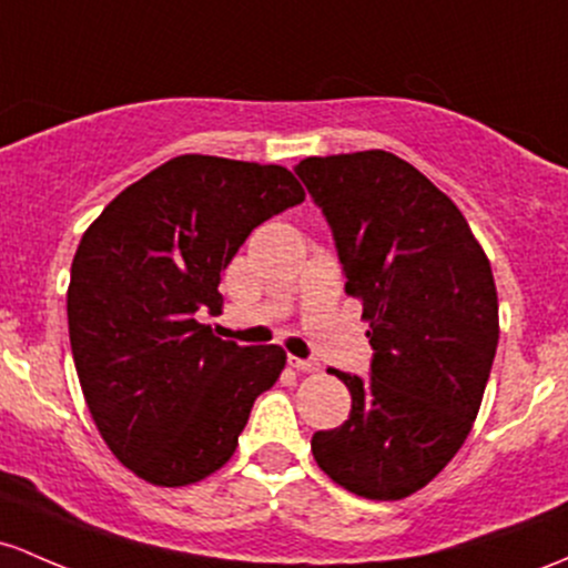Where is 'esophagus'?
Wrapping results in <instances>:
<instances>
[{
	"label": "esophagus",
	"instance_id": "obj_1",
	"mask_svg": "<svg viewBox=\"0 0 568 568\" xmlns=\"http://www.w3.org/2000/svg\"><path fill=\"white\" fill-rule=\"evenodd\" d=\"M288 364L294 366V369H298V372H317V369H321V364H317V361L296 358V355H288Z\"/></svg>",
	"mask_w": 568,
	"mask_h": 568
}]
</instances>
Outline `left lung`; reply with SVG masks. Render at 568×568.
Here are the masks:
<instances>
[{
	"label": "left lung",
	"mask_w": 568,
	"mask_h": 568,
	"mask_svg": "<svg viewBox=\"0 0 568 568\" xmlns=\"http://www.w3.org/2000/svg\"><path fill=\"white\" fill-rule=\"evenodd\" d=\"M296 174L375 351L366 379L332 369L353 407L315 432L313 456L351 494L398 501L450 464L479 413L498 345L490 261L453 199L394 153L310 155Z\"/></svg>",
	"instance_id": "left-lung-1"
}]
</instances>
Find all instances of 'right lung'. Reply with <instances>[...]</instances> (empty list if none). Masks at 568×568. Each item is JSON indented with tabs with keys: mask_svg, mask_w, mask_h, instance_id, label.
Here are the masks:
<instances>
[{
	"mask_svg": "<svg viewBox=\"0 0 568 568\" xmlns=\"http://www.w3.org/2000/svg\"><path fill=\"white\" fill-rule=\"evenodd\" d=\"M304 202L285 166L178 155L85 229L67 317L80 388L112 456L161 488L234 456L285 351L240 347L199 323L221 313V274L255 226Z\"/></svg>",
	"mask_w": 568,
	"mask_h": 568,
	"instance_id": "obj_1",
	"label": "right lung"
}]
</instances>
